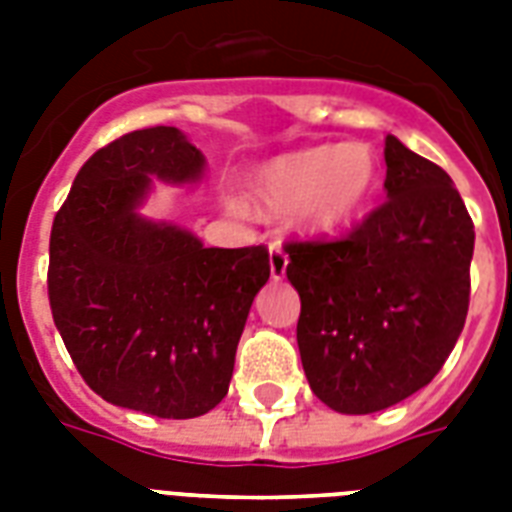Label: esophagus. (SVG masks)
Wrapping results in <instances>:
<instances>
[{
    "instance_id": "34e87169",
    "label": "esophagus",
    "mask_w": 512,
    "mask_h": 512,
    "mask_svg": "<svg viewBox=\"0 0 512 512\" xmlns=\"http://www.w3.org/2000/svg\"><path fill=\"white\" fill-rule=\"evenodd\" d=\"M287 252L279 247V244H273L271 247V279L273 281H281L287 276Z\"/></svg>"
}]
</instances>
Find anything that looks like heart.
Masks as SVG:
<instances>
[{"instance_id": "obj_1", "label": "heart", "mask_w": 512, "mask_h": 512, "mask_svg": "<svg viewBox=\"0 0 512 512\" xmlns=\"http://www.w3.org/2000/svg\"><path fill=\"white\" fill-rule=\"evenodd\" d=\"M377 185V159L364 143H329L263 164L249 180L252 199L271 215H289L305 236L348 228Z\"/></svg>"}]
</instances>
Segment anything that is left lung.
Masks as SVG:
<instances>
[{"label": "left lung", "instance_id": "1", "mask_svg": "<svg viewBox=\"0 0 512 512\" xmlns=\"http://www.w3.org/2000/svg\"><path fill=\"white\" fill-rule=\"evenodd\" d=\"M385 164L388 201L348 239L287 244L305 377L340 414L382 412L425 388L468 316L476 231L452 177L396 135Z\"/></svg>", "mask_w": 512, "mask_h": 512}]
</instances>
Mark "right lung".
<instances>
[{"label": "right lung", "mask_w": 512, "mask_h": 512, "mask_svg": "<svg viewBox=\"0 0 512 512\" xmlns=\"http://www.w3.org/2000/svg\"><path fill=\"white\" fill-rule=\"evenodd\" d=\"M207 159L177 127L100 148L50 233V308L76 369L108 404L191 420L228 393L268 249L204 247L140 212L154 180L201 183Z\"/></svg>", "instance_id": "right-lung-1"}]
</instances>
